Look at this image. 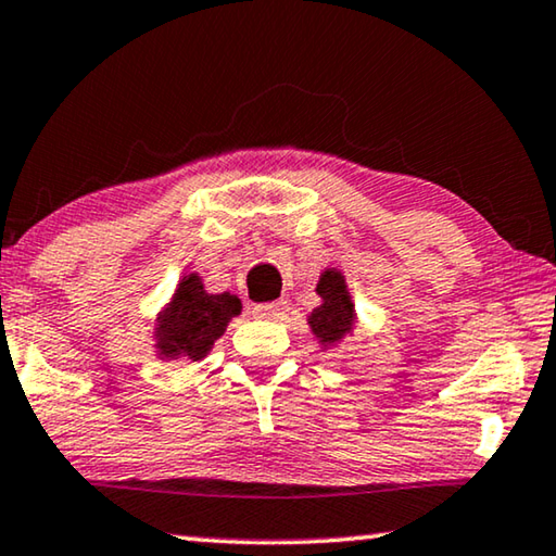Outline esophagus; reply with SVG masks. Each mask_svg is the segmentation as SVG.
Returning <instances> with one entry per match:
<instances>
[{"label":"esophagus","instance_id":"obj_1","mask_svg":"<svg viewBox=\"0 0 556 556\" xmlns=\"http://www.w3.org/2000/svg\"><path fill=\"white\" fill-rule=\"evenodd\" d=\"M288 313L286 300H276V303H261L253 307V315L261 317V320H283Z\"/></svg>","mask_w":556,"mask_h":556}]
</instances>
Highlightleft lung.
<instances>
[{"label": "left lung", "instance_id": "1", "mask_svg": "<svg viewBox=\"0 0 556 556\" xmlns=\"http://www.w3.org/2000/svg\"><path fill=\"white\" fill-rule=\"evenodd\" d=\"M315 293L320 295V305L313 307V313L307 315V327H311L313 338L317 340V348L327 352L340 348L344 340L352 338L359 317L354 311L348 278L340 268L327 266L317 278Z\"/></svg>", "mask_w": 556, "mask_h": 556}]
</instances>
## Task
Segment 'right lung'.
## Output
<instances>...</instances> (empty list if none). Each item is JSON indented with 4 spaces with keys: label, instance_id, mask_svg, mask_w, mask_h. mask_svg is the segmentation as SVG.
<instances>
[{
    "label": "right lung",
    "instance_id": "1",
    "mask_svg": "<svg viewBox=\"0 0 556 556\" xmlns=\"http://www.w3.org/2000/svg\"><path fill=\"white\" fill-rule=\"evenodd\" d=\"M236 315H241V300L233 293H208L197 270L181 273L169 300L154 315V357L162 364L206 359Z\"/></svg>",
    "mask_w": 556,
    "mask_h": 556
}]
</instances>
